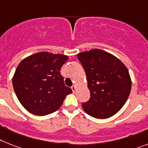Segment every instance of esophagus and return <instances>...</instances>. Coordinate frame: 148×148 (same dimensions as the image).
<instances>
[{"label":"esophagus","instance_id":"34e87169","mask_svg":"<svg viewBox=\"0 0 148 148\" xmlns=\"http://www.w3.org/2000/svg\"><path fill=\"white\" fill-rule=\"evenodd\" d=\"M72 90H73V92H75V91H76V86H75V85H73V86H72Z\"/></svg>","mask_w":148,"mask_h":148}]
</instances>
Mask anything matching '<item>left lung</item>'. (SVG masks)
Instances as JSON below:
<instances>
[{"mask_svg":"<svg viewBox=\"0 0 148 148\" xmlns=\"http://www.w3.org/2000/svg\"><path fill=\"white\" fill-rule=\"evenodd\" d=\"M85 69L90 91L89 101L82 103L86 113L97 119L112 116L123 107L132 88L128 69L117 57L100 49L78 53Z\"/></svg>","mask_w":148,"mask_h":148,"instance_id":"1","label":"left lung"}]
</instances>
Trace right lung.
I'll list each match as a JSON object with an SVG mask.
<instances>
[{
    "label": "right lung",
    "instance_id": "right-lung-1",
    "mask_svg": "<svg viewBox=\"0 0 148 148\" xmlns=\"http://www.w3.org/2000/svg\"><path fill=\"white\" fill-rule=\"evenodd\" d=\"M68 57L39 52L19 63L13 77V86L23 107L32 114L45 116L59 109L72 89L64 84L61 67Z\"/></svg>",
    "mask_w": 148,
    "mask_h": 148
}]
</instances>
